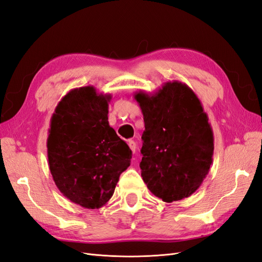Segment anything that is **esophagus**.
<instances>
[{
  "instance_id": "1",
  "label": "esophagus",
  "mask_w": 262,
  "mask_h": 262,
  "mask_svg": "<svg viewBox=\"0 0 262 262\" xmlns=\"http://www.w3.org/2000/svg\"><path fill=\"white\" fill-rule=\"evenodd\" d=\"M128 145H129L130 149L132 150V153H136V150H137V144H136V142L132 141V140H129V141H128Z\"/></svg>"
}]
</instances>
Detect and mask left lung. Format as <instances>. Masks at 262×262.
Masks as SVG:
<instances>
[{
  "mask_svg": "<svg viewBox=\"0 0 262 262\" xmlns=\"http://www.w3.org/2000/svg\"><path fill=\"white\" fill-rule=\"evenodd\" d=\"M133 96L145 124L140 167L148 190L167 203L190 196L213 162V131L200 99L179 81Z\"/></svg>",
  "mask_w": 262,
  "mask_h": 262,
  "instance_id": "left-lung-1",
  "label": "left lung"
}]
</instances>
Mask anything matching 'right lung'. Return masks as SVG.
I'll list each match as a JSON object with an SVG mask.
<instances>
[{"label": "right lung", "instance_id": "right-lung-1", "mask_svg": "<svg viewBox=\"0 0 262 262\" xmlns=\"http://www.w3.org/2000/svg\"><path fill=\"white\" fill-rule=\"evenodd\" d=\"M112 95L94 86L71 90L50 119L47 139L49 169L67 199L86 209L110 200L132 152L108 123Z\"/></svg>", "mask_w": 262, "mask_h": 262}]
</instances>
